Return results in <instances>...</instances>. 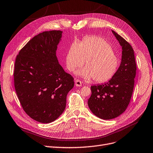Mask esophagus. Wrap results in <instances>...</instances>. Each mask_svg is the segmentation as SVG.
Returning a JSON list of instances; mask_svg holds the SVG:
<instances>
[{"instance_id":"1","label":"esophagus","mask_w":153,"mask_h":153,"mask_svg":"<svg viewBox=\"0 0 153 153\" xmlns=\"http://www.w3.org/2000/svg\"><path fill=\"white\" fill-rule=\"evenodd\" d=\"M75 85L77 87H80V86H82V82L81 81H79V79H76Z\"/></svg>"}]
</instances>
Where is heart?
Here are the masks:
<instances>
[{
    "label": "heart",
    "instance_id": "obj_1",
    "mask_svg": "<svg viewBox=\"0 0 153 153\" xmlns=\"http://www.w3.org/2000/svg\"><path fill=\"white\" fill-rule=\"evenodd\" d=\"M86 61L85 62V61ZM86 67L76 74L96 82H104L114 76L120 65V59L105 40L97 36L85 37L79 44L72 43L65 56L66 67L70 72Z\"/></svg>",
    "mask_w": 153,
    "mask_h": 153
}]
</instances>
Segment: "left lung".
I'll list each match as a JSON object with an SVG mask.
<instances>
[{
  "mask_svg": "<svg viewBox=\"0 0 153 153\" xmlns=\"http://www.w3.org/2000/svg\"><path fill=\"white\" fill-rule=\"evenodd\" d=\"M112 32L122 47L120 66L108 82L91 86L92 94L88 101L92 113L105 120L119 116L127 108L133 92L136 73L132 46L116 32Z\"/></svg>",
  "mask_w": 153,
  "mask_h": 153,
  "instance_id": "1",
  "label": "left lung"
}]
</instances>
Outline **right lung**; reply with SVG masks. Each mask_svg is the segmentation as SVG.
<instances>
[{"label": "right lung", "mask_w": 153, "mask_h": 153, "mask_svg": "<svg viewBox=\"0 0 153 153\" xmlns=\"http://www.w3.org/2000/svg\"><path fill=\"white\" fill-rule=\"evenodd\" d=\"M61 30L45 31L34 36L17 56L14 79L24 111L42 123L55 121L64 112L74 79L65 72L56 56Z\"/></svg>", "instance_id": "right-lung-1"}]
</instances>
